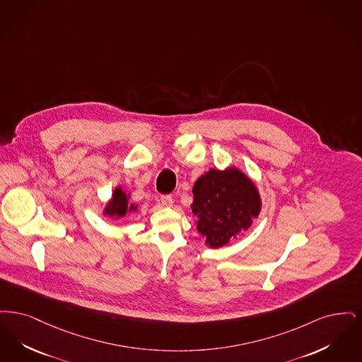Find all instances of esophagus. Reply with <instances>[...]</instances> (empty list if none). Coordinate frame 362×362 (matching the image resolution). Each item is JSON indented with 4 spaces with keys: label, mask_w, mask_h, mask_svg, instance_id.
I'll return each mask as SVG.
<instances>
[{
    "label": "esophagus",
    "mask_w": 362,
    "mask_h": 362,
    "mask_svg": "<svg viewBox=\"0 0 362 362\" xmlns=\"http://www.w3.org/2000/svg\"><path fill=\"white\" fill-rule=\"evenodd\" d=\"M160 203L165 206H172L173 205V197L170 194H163V196H160Z\"/></svg>",
    "instance_id": "esophagus-1"
}]
</instances>
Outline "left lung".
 I'll return each mask as SVG.
<instances>
[{
    "label": "left lung",
    "mask_w": 362,
    "mask_h": 362,
    "mask_svg": "<svg viewBox=\"0 0 362 362\" xmlns=\"http://www.w3.org/2000/svg\"><path fill=\"white\" fill-rule=\"evenodd\" d=\"M193 214L197 230L209 247H221L252 226L261 200L252 181L236 169L209 170L193 187Z\"/></svg>",
    "instance_id": "obj_1"
}]
</instances>
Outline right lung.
<instances>
[{
    "instance_id": "1",
    "label": "right lung",
    "mask_w": 362,
    "mask_h": 362,
    "mask_svg": "<svg viewBox=\"0 0 362 362\" xmlns=\"http://www.w3.org/2000/svg\"><path fill=\"white\" fill-rule=\"evenodd\" d=\"M134 205H128V199H127L126 193H123V190L120 188L116 189L110 204L105 208V214H108L110 216H124L128 209H132Z\"/></svg>"
}]
</instances>
